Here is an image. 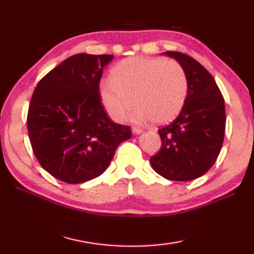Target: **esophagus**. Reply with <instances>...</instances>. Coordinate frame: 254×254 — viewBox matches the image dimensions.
<instances>
[{"label":"esophagus","mask_w":254,"mask_h":254,"mask_svg":"<svg viewBox=\"0 0 254 254\" xmlns=\"http://www.w3.org/2000/svg\"><path fill=\"white\" fill-rule=\"evenodd\" d=\"M132 132H133V134H141L143 131L138 127H132Z\"/></svg>","instance_id":"esophagus-1"}]
</instances>
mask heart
Listing matches in <instances>:
<instances>
[{
    "mask_svg": "<svg viewBox=\"0 0 254 254\" xmlns=\"http://www.w3.org/2000/svg\"><path fill=\"white\" fill-rule=\"evenodd\" d=\"M185 68L163 58L133 57L117 63L111 78L102 79L99 95L113 121L121 122L133 104L131 120L166 124L179 116L188 97Z\"/></svg>",
    "mask_w": 254,
    "mask_h": 254,
    "instance_id": "1",
    "label": "heart"
}]
</instances>
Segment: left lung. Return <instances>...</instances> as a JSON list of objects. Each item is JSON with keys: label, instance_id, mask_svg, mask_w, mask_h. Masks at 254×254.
<instances>
[{"label": "left lung", "instance_id": "obj_1", "mask_svg": "<svg viewBox=\"0 0 254 254\" xmlns=\"http://www.w3.org/2000/svg\"><path fill=\"white\" fill-rule=\"evenodd\" d=\"M181 64L189 89L185 107L174 121L158 131L159 152L150 157L153 169L172 181L203 176L216 161L225 135V101L206 68L185 53L166 51Z\"/></svg>", "mask_w": 254, "mask_h": 254}]
</instances>
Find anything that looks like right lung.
Here are the masks:
<instances>
[{
    "label": "right lung",
    "mask_w": 254,
    "mask_h": 254,
    "mask_svg": "<svg viewBox=\"0 0 254 254\" xmlns=\"http://www.w3.org/2000/svg\"><path fill=\"white\" fill-rule=\"evenodd\" d=\"M113 56L78 53L48 73L32 94L27 127L42 168L77 185L104 174L131 127L108 117L99 96L102 69Z\"/></svg>",
    "instance_id": "obj_1"
}]
</instances>
